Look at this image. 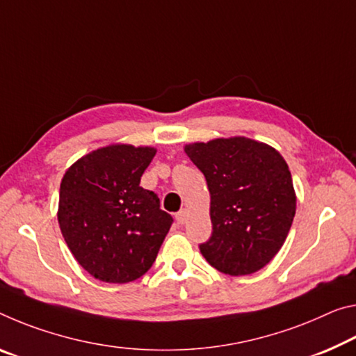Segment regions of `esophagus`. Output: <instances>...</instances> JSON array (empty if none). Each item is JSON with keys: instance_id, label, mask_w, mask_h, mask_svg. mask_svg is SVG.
<instances>
[{"instance_id": "esophagus-1", "label": "esophagus", "mask_w": 356, "mask_h": 356, "mask_svg": "<svg viewBox=\"0 0 356 356\" xmlns=\"http://www.w3.org/2000/svg\"><path fill=\"white\" fill-rule=\"evenodd\" d=\"M176 220H177L179 225L187 223V220H188V211H187V209H180V211L176 213Z\"/></svg>"}]
</instances>
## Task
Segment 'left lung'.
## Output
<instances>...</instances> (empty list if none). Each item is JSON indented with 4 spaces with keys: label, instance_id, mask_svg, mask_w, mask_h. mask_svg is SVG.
Returning <instances> with one entry per match:
<instances>
[{
    "label": "left lung",
    "instance_id": "obj_1",
    "mask_svg": "<svg viewBox=\"0 0 356 356\" xmlns=\"http://www.w3.org/2000/svg\"><path fill=\"white\" fill-rule=\"evenodd\" d=\"M204 174L212 236L200 250L228 275L257 273L282 249L296 212L289 165L269 144L245 136L184 147Z\"/></svg>",
    "mask_w": 356,
    "mask_h": 356
}]
</instances>
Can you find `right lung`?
Returning <instances> with one entry per match:
<instances>
[{
  "label": "right lung",
  "instance_id": "1",
  "mask_svg": "<svg viewBox=\"0 0 356 356\" xmlns=\"http://www.w3.org/2000/svg\"><path fill=\"white\" fill-rule=\"evenodd\" d=\"M155 154L150 145L109 144L79 158L61 179V234L95 279L127 284L155 261L172 223L154 191L139 187Z\"/></svg>",
  "mask_w": 356,
  "mask_h": 356
}]
</instances>
